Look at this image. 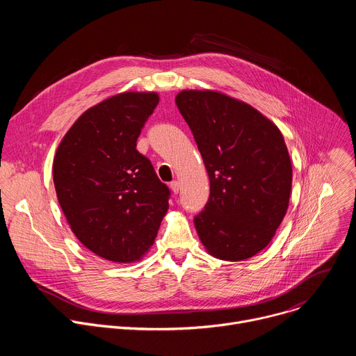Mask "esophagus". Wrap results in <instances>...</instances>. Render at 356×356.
<instances>
[{
	"instance_id": "34e87169",
	"label": "esophagus",
	"mask_w": 356,
	"mask_h": 356,
	"mask_svg": "<svg viewBox=\"0 0 356 356\" xmlns=\"http://www.w3.org/2000/svg\"><path fill=\"white\" fill-rule=\"evenodd\" d=\"M170 188H172V191H173L175 194H177L179 190H180V183H179L177 180H173V181L170 183Z\"/></svg>"
}]
</instances>
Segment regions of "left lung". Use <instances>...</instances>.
<instances>
[{
  "instance_id": "left-lung-1",
  "label": "left lung",
  "mask_w": 356,
  "mask_h": 356,
  "mask_svg": "<svg viewBox=\"0 0 356 356\" xmlns=\"http://www.w3.org/2000/svg\"><path fill=\"white\" fill-rule=\"evenodd\" d=\"M176 106L210 177V197L194 217L210 255L245 261L261 252L283 221L291 162L279 128L243 101L211 90H184Z\"/></svg>"
}]
</instances>
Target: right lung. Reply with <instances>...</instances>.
Returning <instances> with one entry per match:
<instances>
[{
	"label": "right lung",
	"instance_id": "right-lung-1",
	"mask_svg": "<svg viewBox=\"0 0 356 356\" xmlns=\"http://www.w3.org/2000/svg\"><path fill=\"white\" fill-rule=\"evenodd\" d=\"M159 103L156 92H122L88 108L54 161L59 204L77 239L111 262L140 259L154 245L170 190L136 140Z\"/></svg>",
	"mask_w": 356,
	"mask_h": 356
}]
</instances>
